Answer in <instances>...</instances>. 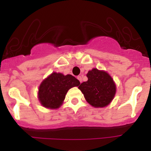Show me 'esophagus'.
<instances>
[{
    "mask_svg": "<svg viewBox=\"0 0 151 151\" xmlns=\"http://www.w3.org/2000/svg\"><path fill=\"white\" fill-rule=\"evenodd\" d=\"M82 78H83V77H82V76H80V75L77 77V79H78L79 81H80V83H82Z\"/></svg>",
    "mask_w": 151,
    "mask_h": 151,
    "instance_id": "esophagus-1",
    "label": "esophagus"
}]
</instances>
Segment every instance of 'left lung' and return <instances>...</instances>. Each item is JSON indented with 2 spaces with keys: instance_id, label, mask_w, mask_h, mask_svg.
Listing matches in <instances>:
<instances>
[{
  "instance_id": "obj_1",
  "label": "left lung",
  "mask_w": 151,
  "mask_h": 151,
  "mask_svg": "<svg viewBox=\"0 0 151 151\" xmlns=\"http://www.w3.org/2000/svg\"><path fill=\"white\" fill-rule=\"evenodd\" d=\"M88 81L78 87L86 101L94 107H104L113 99L116 85L108 73L93 68L87 74Z\"/></svg>"
}]
</instances>
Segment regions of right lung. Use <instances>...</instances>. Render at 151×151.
I'll return each mask as SVG.
<instances>
[{"label": "right lung", "mask_w": 151, "mask_h": 151, "mask_svg": "<svg viewBox=\"0 0 151 151\" xmlns=\"http://www.w3.org/2000/svg\"><path fill=\"white\" fill-rule=\"evenodd\" d=\"M80 84V81L71 74L53 72L41 83L38 98L45 107L58 109L63 104L68 90Z\"/></svg>", "instance_id": "add662e5"}]
</instances>
